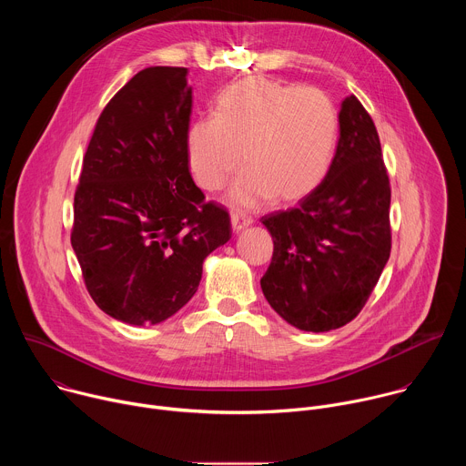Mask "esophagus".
<instances>
[{
  "label": "esophagus",
  "mask_w": 466,
  "mask_h": 466,
  "mask_svg": "<svg viewBox=\"0 0 466 466\" xmlns=\"http://www.w3.org/2000/svg\"><path fill=\"white\" fill-rule=\"evenodd\" d=\"M230 223H232V230L234 232H241V230H245L247 227H250L252 225V219L248 218V216H245V214H232V218H230Z\"/></svg>",
  "instance_id": "34e87169"
}]
</instances>
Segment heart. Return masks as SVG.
Masks as SVG:
<instances>
[{
    "label": "heart",
    "mask_w": 466,
    "mask_h": 466,
    "mask_svg": "<svg viewBox=\"0 0 466 466\" xmlns=\"http://www.w3.org/2000/svg\"><path fill=\"white\" fill-rule=\"evenodd\" d=\"M339 140L338 110L319 88L248 77L225 88L212 117L186 132V155L195 182L221 189L239 166L228 203L254 208L269 198L291 203L328 175Z\"/></svg>",
    "instance_id": "b5f03b06"
}]
</instances>
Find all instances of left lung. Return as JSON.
Segmentation results:
<instances>
[{"label":"left lung","mask_w":466,"mask_h":466,"mask_svg":"<svg viewBox=\"0 0 466 466\" xmlns=\"http://www.w3.org/2000/svg\"><path fill=\"white\" fill-rule=\"evenodd\" d=\"M390 186L374 121L356 96L339 110L324 180L295 208L261 218L273 236L259 280L271 308L304 331H329L365 306L390 254Z\"/></svg>","instance_id":"8db88e82"}]
</instances>
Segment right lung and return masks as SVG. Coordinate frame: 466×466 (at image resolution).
I'll use <instances>...</instances> for the list:
<instances>
[{"instance_id":"1","label":"right lung","mask_w":466,"mask_h":466,"mask_svg":"<svg viewBox=\"0 0 466 466\" xmlns=\"http://www.w3.org/2000/svg\"><path fill=\"white\" fill-rule=\"evenodd\" d=\"M186 68L155 66L101 112L74 203L72 247L86 289L112 319L158 324L195 295L203 261L230 236L228 212L191 178Z\"/></svg>"}]
</instances>
